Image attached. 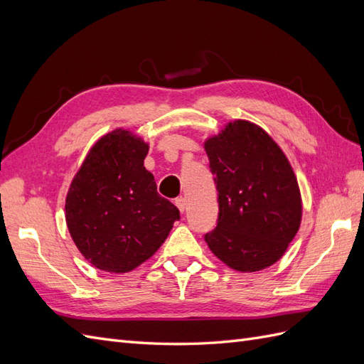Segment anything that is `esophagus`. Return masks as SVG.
<instances>
[{"label":"esophagus","instance_id":"34e87169","mask_svg":"<svg viewBox=\"0 0 364 364\" xmlns=\"http://www.w3.org/2000/svg\"><path fill=\"white\" fill-rule=\"evenodd\" d=\"M174 203H176V206L179 208V211L183 214L185 209H186V199H185V197H178V199L174 200Z\"/></svg>","mask_w":364,"mask_h":364}]
</instances>
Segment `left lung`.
Listing matches in <instances>:
<instances>
[{"mask_svg": "<svg viewBox=\"0 0 364 364\" xmlns=\"http://www.w3.org/2000/svg\"><path fill=\"white\" fill-rule=\"evenodd\" d=\"M218 196L217 226L205 241L238 272L277 262L301 225L302 202L291 165L266 132L229 123L205 142Z\"/></svg>", "mask_w": 364, "mask_h": 364, "instance_id": "8db88e82", "label": "left lung"}]
</instances>
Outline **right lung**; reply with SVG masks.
<instances>
[{"label":"right lung","mask_w":364,"mask_h":364,"mask_svg":"<svg viewBox=\"0 0 364 364\" xmlns=\"http://www.w3.org/2000/svg\"><path fill=\"white\" fill-rule=\"evenodd\" d=\"M149 146L127 130L95 142L65 203L75 246L97 269L126 273L149 259L168 237L179 209L159 196L146 170Z\"/></svg>","instance_id":"right-lung-1"}]
</instances>
